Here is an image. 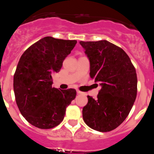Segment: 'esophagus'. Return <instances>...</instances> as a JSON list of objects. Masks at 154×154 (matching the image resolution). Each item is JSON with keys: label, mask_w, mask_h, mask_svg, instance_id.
Here are the masks:
<instances>
[{"label": "esophagus", "mask_w": 154, "mask_h": 154, "mask_svg": "<svg viewBox=\"0 0 154 154\" xmlns=\"http://www.w3.org/2000/svg\"><path fill=\"white\" fill-rule=\"evenodd\" d=\"M77 94H83L84 93L82 92V91H77Z\"/></svg>", "instance_id": "esophagus-1"}]
</instances>
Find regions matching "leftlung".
<instances>
[{
	"label": "left lung",
	"instance_id": "obj_1",
	"mask_svg": "<svg viewBox=\"0 0 154 154\" xmlns=\"http://www.w3.org/2000/svg\"><path fill=\"white\" fill-rule=\"evenodd\" d=\"M79 43L90 60V76L101 86L96 100L88 96L83 120L94 130L109 132L124 122L133 106L136 71L127 53L109 41Z\"/></svg>",
	"mask_w": 154,
	"mask_h": 154
}]
</instances>
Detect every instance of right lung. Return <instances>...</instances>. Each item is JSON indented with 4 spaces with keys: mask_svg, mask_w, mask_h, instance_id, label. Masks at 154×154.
<instances>
[{
    "mask_svg": "<svg viewBox=\"0 0 154 154\" xmlns=\"http://www.w3.org/2000/svg\"><path fill=\"white\" fill-rule=\"evenodd\" d=\"M76 40L45 36L30 45L19 59L13 78L16 104L27 122L39 129L59 125L75 98V89L52 87V75L73 49Z\"/></svg>",
    "mask_w": 154,
    "mask_h": 154,
    "instance_id": "obj_1",
    "label": "right lung"
}]
</instances>
